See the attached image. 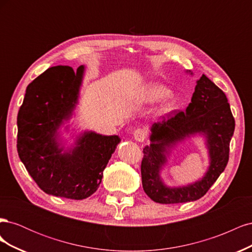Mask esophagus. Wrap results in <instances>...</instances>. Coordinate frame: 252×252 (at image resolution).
I'll list each match as a JSON object with an SVG mask.
<instances>
[{"label": "esophagus", "instance_id": "34e87169", "mask_svg": "<svg viewBox=\"0 0 252 252\" xmlns=\"http://www.w3.org/2000/svg\"><path fill=\"white\" fill-rule=\"evenodd\" d=\"M132 136L136 142H144L145 139H146V136H147V130H146V129L138 128L133 131Z\"/></svg>", "mask_w": 252, "mask_h": 252}]
</instances>
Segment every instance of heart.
I'll return each instance as SVG.
<instances>
[{
	"mask_svg": "<svg viewBox=\"0 0 252 252\" xmlns=\"http://www.w3.org/2000/svg\"><path fill=\"white\" fill-rule=\"evenodd\" d=\"M163 101L159 105L158 112L168 114L178 107V97L170 94L168 87L158 82H146L141 84L132 91L131 100L138 104H154Z\"/></svg>",
	"mask_w": 252,
	"mask_h": 252,
	"instance_id": "b5f03b06",
	"label": "heart"
}]
</instances>
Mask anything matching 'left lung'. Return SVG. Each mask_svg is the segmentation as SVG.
<instances>
[{"label":"left lung","mask_w":252,"mask_h":252,"mask_svg":"<svg viewBox=\"0 0 252 252\" xmlns=\"http://www.w3.org/2000/svg\"><path fill=\"white\" fill-rule=\"evenodd\" d=\"M186 73L193 75L191 70ZM150 127V144L143 149L141 165L144 191L159 204L192 202L201 199L225 169L229 158V144L234 132V119L225 94L205 74L196 81L194 93L185 111ZM202 137L210 163L203 177L187 186L169 187L160 173L180 144Z\"/></svg>","instance_id":"obj_1"}]
</instances>
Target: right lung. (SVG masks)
<instances>
[{
  "instance_id": "right-lung-1",
  "label": "right lung",
  "mask_w": 252,
  "mask_h": 252,
  "mask_svg": "<svg viewBox=\"0 0 252 252\" xmlns=\"http://www.w3.org/2000/svg\"><path fill=\"white\" fill-rule=\"evenodd\" d=\"M85 66L51 67L26 88L18 113V154L47 194L83 200L100 186L119 135L82 130L73 123ZM70 135L66 139L63 133ZM73 139V143L69 141Z\"/></svg>"
}]
</instances>
